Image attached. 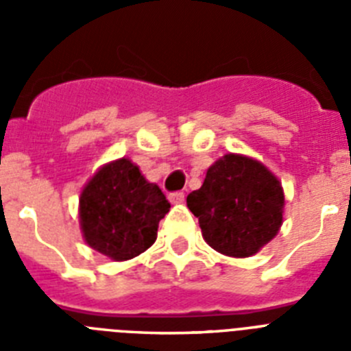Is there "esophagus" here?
Here are the masks:
<instances>
[{
    "label": "esophagus",
    "instance_id": "esophagus-1",
    "mask_svg": "<svg viewBox=\"0 0 351 351\" xmlns=\"http://www.w3.org/2000/svg\"><path fill=\"white\" fill-rule=\"evenodd\" d=\"M169 200H170V204H184V193H182V191L170 193Z\"/></svg>",
    "mask_w": 351,
    "mask_h": 351
}]
</instances>
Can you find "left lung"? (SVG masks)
I'll return each instance as SVG.
<instances>
[{"instance_id":"left-lung-1","label":"left lung","mask_w":351,"mask_h":351,"mask_svg":"<svg viewBox=\"0 0 351 351\" xmlns=\"http://www.w3.org/2000/svg\"><path fill=\"white\" fill-rule=\"evenodd\" d=\"M186 204L198 218L204 241L232 258L258 253L283 225L281 181L246 154L228 153L214 161L200 190L191 191Z\"/></svg>"}]
</instances>
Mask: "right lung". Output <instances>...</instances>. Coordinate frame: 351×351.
<instances>
[{
	"mask_svg": "<svg viewBox=\"0 0 351 351\" xmlns=\"http://www.w3.org/2000/svg\"><path fill=\"white\" fill-rule=\"evenodd\" d=\"M170 204L128 158L108 161L93 173L79 197L80 232L89 247L126 262L154 244Z\"/></svg>",
	"mask_w": 351,
	"mask_h": 351,
	"instance_id": "1",
	"label": "right lung"
}]
</instances>
